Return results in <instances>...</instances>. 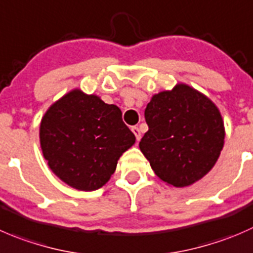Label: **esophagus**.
<instances>
[{"instance_id": "1", "label": "esophagus", "mask_w": 253, "mask_h": 253, "mask_svg": "<svg viewBox=\"0 0 253 253\" xmlns=\"http://www.w3.org/2000/svg\"><path fill=\"white\" fill-rule=\"evenodd\" d=\"M131 129H132V132L134 133V136H136L137 142H138L139 139H141V131H139V128L137 126H132Z\"/></svg>"}]
</instances>
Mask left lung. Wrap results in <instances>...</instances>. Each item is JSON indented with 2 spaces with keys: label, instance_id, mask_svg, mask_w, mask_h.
Masks as SVG:
<instances>
[{
  "label": "left lung",
  "instance_id": "8db88e82",
  "mask_svg": "<svg viewBox=\"0 0 253 253\" xmlns=\"http://www.w3.org/2000/svg\"><path fill=\"white\" fill-rule=\"evenodd\" d=\"M148 131L139 148L157 176L181 188L205 175L216 163L225 129L217 107L188 85L154 95L144 110Z\"/></svg>",
  "mask_w": 253,
  "mask_h": 253
}]
</instances>
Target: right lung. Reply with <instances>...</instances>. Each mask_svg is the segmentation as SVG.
I'll use <instances>...</instances> for the list:
<instances>
[{
  "mask_svg": "<svg viewBox=\"0 0 253 253\" xmlns=\"http://www.w3.org/2000/svg\"><path fill=\"white\" fill-rule=\"evenodd\" d=\"M41 147L51 170L78 190L101 188L136 141L116 105L80 90L51 105L41 124Z\"/></svg>",
  "mask_w": 253,
  "mask_h": 253,
  "instance_id": "1",
  "label": "right lung"
}]
</instances>
